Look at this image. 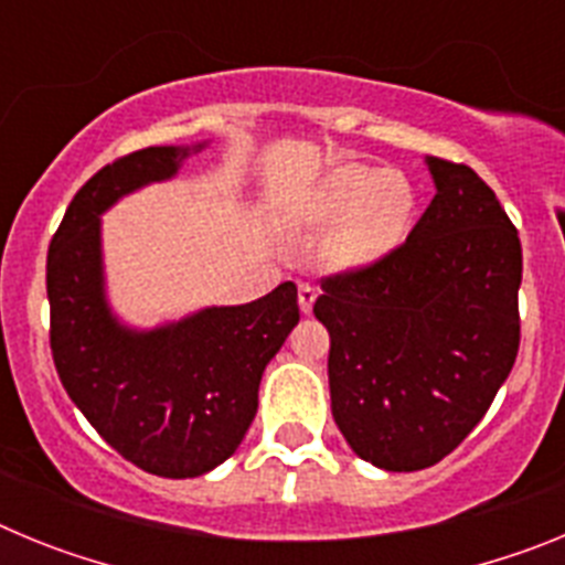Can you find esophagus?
Masks as SVG:
<instances>
[{
    "label": "esophagus",
    "instance_id": "34e87169",
    "mask_svg": "<svg viewBox=\"0 0 565 565\" xmlns=\"http://www.w3.org/2000/svg\"><path fill=\"white\" fill-rule=\"evenodd\" d=\"M313 302H317V288H313L311 282H302V286H299V311L311 313Z\"/></svg>",
    "mask_w": 565,
    "mask_h": 565
}]
</instances>
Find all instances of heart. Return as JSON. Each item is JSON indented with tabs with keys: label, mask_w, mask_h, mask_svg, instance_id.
Segmentation results:
<instances>
[{
	"label": "heart",
	"mask_w": 565,
	"mask_h": 565,
	"mask_svg": "<svg viewBox=\"0 0 565 565\" xmlns=\"http://www.w3.org/2000/svg\"><path fill=\"white\" fill-rule=\"evenodd\" d=\"M416 214V189L398 169L342 163L313 189L302 221L331 226L322 263L331 271H353L379 263L402 246Z\"/></svg>",
	"instance_id": "1"
}]
</instances>
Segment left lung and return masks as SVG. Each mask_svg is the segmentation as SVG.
<instances>
[{
	"label": "left lung",
	"instance_id": "8db88e82",
	"mask_svg": "<svg viewBox=\"0 0 565 565\" xmlns=\"http://www.w3.org/2000/svg\"><path fill=\"white\" fill-rule=\"evenodd\" d=\"M422 221L373 266L322 279L333 422L359 458L416 472L450 456L507 382L521 344L518 228L463 163L427 158Z\"/></svg>",
	"mask_w": 565,
	"mask_h": 565
}]
</instances>
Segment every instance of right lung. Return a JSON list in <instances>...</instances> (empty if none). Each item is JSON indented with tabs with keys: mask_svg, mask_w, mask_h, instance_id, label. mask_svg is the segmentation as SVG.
<instances>
[{
	"mask_svg": "<svg viewBox=\"0 0 565 565\" xmlns=\"http://www.w3.org/2000/svg\"><path fill=\"white\" fill-rule=\"evenodd\" d=\"M203 147H147L98 169L47 252L50 351L64 391L113 450L161 478H198L237 450L263 371L299 322L294 282L149 331L124 326L109 308L102 214L124 194L174 178Z\"/></svg>",
	"mask_w": 565,
	"mask_h": 565,
	"instance_id": "right-lung-1",
	"label": "right lung"
}]
</instances>
